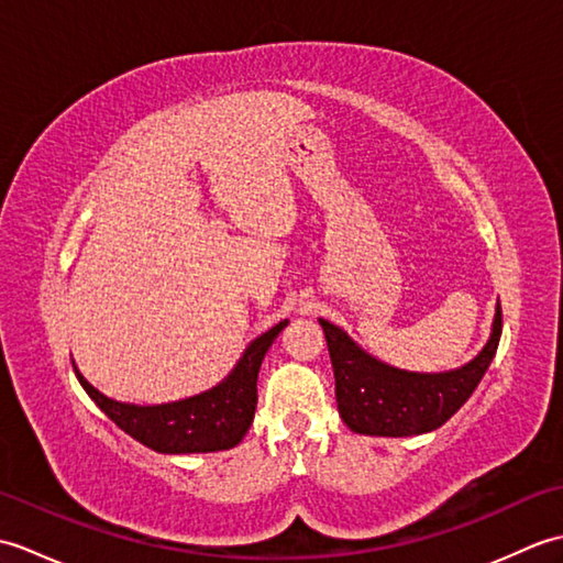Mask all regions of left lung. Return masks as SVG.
Segmentation results:
<instances>
[{
  "mask_svg": "<svg viewBox=\"0 0 563 563\" xmlns=\"http://www.w3.org/2000/svg\"><path fill=\"white\" fill-rule=\"evenodd\" d=\"M319 324L324 327L343 423L363 435L404 438L440 428L472 397L496 355L504 314L498 305L492 339L472 363L440 375L389 367L363 353L327 319H319Z\"/></svg>",
  "mask_w": 563,
  "mask_h": 563,
  "instance_id": "8db88e82",
  "label": "left lung"
}]
</instances>
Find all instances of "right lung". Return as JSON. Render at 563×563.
<instances>
[{
    "instance_id": "1",
    "label": "right lung",
    "mask_w": 563,
    "mask_h": 563,
    "mask_svg": "<svg viewBox=\"0 0 563 563\" xmlns=\"http://www.w3.org/2000/svg\"><path fill=\"white\" fill-rule=\"evenodd\" d=\"M288 321H280L271 331L263 333L249 345L246 353L234 373L222 385L198 394L184 401L162 404V406H133L103 397L93 389L75 367L79 385L87 389L89 397L97 401L99 409L111 421L125 430L128 435L140 440L142 445L164 454H186V452H218L230 450L242 442L246 430L254 421L256 411V379L275 336L285 329Z\"/></svg>"
}]
</instances>
